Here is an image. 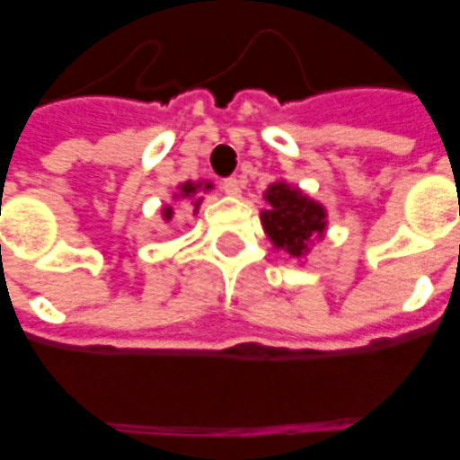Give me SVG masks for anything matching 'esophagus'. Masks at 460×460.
Returning a JSON list of instances; mask_svg holds the SVG:
<instances>
[{
    "mask_svg": "<svg viewBox=\"0 0 460 460\" xmlns=\"http://www.w3.org/2000/svg\"><path fill=\"white\" fill-rule=\"evenodd\" d=\"M222 190L226 195H231V198H236V195H241V183H238V179H224Z\"/></svg>",
    "mask_w": 460,
    "mask_h": 460,
    "instance_id": "1",
    "label": "esophagus"
}]
</instances>
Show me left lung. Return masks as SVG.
<instances>
[{"instance_id":"1","label":"left lung","mask_w":460,"mask_h":460,"mask_svg":"<svg viewBox=\"0 0 460 460\" xmlns=\"http://www.w3.org/2000/svg\"><path fill=\"white\" fill-rule=\"evenodd\" d=\"M267 209L260 212L267 238L294 260H303L327 226V212L303 190L277 181L265 190Z\"/></svg>"}]
</instances>
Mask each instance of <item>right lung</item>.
I'll use <instances>...</instances> for the list:
<instances>
[{"label": "right lung", "instance_id": "1", "mask_svg": "<svg viewBox=\"0 0 460 460\" xmlns=\"http://www.w3.org/2000/svg\"><path fill=\"white\" fill-rule=\"evenodd\" d=\"M209 188H212V183H209V181H195V183H193V181H186V183H181L179 193L173 195V198H193V202H190V205L195 208L193 212H198L202 198H195V195H198V190H209ZM172 217H173L172 208L162 209V219H164V222H169Z\"/></svg>", "mask_w": 460, "mask_h": 460}]
</instances>
